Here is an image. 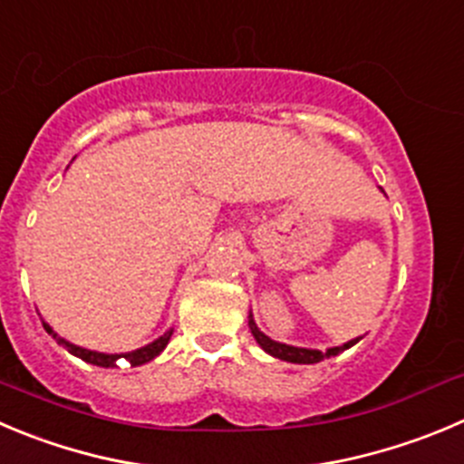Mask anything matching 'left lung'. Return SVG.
<instances>
[{
  "mask_svg": "<svg viewBox=\"0 0 464 464\" xmlns=\"http://www.w3.org/2000/svg\"><path fill=\"white\" fill-rule=\"evenodd\" d=\"M250 330H253V334H255V339H257V343L264 348V351L268 353V355L280 357V360H285V362H294V364H314V362H321V360H324V357H333V355H337V353L346 351V348L355 346V343L362 339V337L351 339V342L343 343V346L328 348V351H325V353H321V351H310V348L286 346V343L273 342V339H268L266 334L259 333V330L255 328V321L253 319H250Z\"/></svg>",
  "mask_w": 464,
  "mask_h": 464,
  "instance_id": "8db88e82",
  "label": "left lung"
}]
</instances>
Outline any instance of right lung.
Instances as JSON below:
<instances>
[{
	"instance_id": "obj_1",
	"label": "right lung",
	"mask_w": 464,
	"mask_h": 464,
	"mask_svg": "<svg viewBox=\"0 0 464 464\" xmlns=\"http://www.w3.org/2000/svg\"><path fill=\"white\" fill-rule=\"evenodd\" d=\"M43 328H45V330H47V334H52V337H54L56 342L61 343V346L68 348V351L72 353V355L82 357L83 362H88V364H95V367H107V369H109V367H116L118 357H121V355H107V353L88 351V348H79V346H74V343L65 342L63 337H59V334H56L54 330H52L50 325H47V324H43ZM170 334H173V333H166V334H163V337H159L157 342L148 343V346L139 348V351L125 353V355H122V357H125V362H130L131 367H139V364H145V362L154 360V357H157L159 353H161L163 348H166V343L170 342Z\"/></svg>"
}]
</instances>
